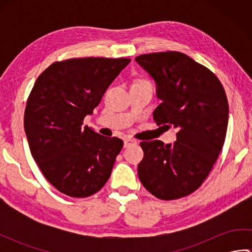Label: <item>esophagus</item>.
<instances>
[{
	"label": "esophagus",
	"mask_w": 252,
	"mask_h": 252,
	"mask_svg": "<svg viewBox=\"0 0 252 252\" xmlns=\"http://www.w3.org/2000/svg\"><path fill=\"white\" fill-rule=\"evenodd\" d=\"M136 141L135 140H132V138H126L125 141H123V147H130L132 145H136Z\"/></svg>",
	"instance_id": "1"
}]
</instances>
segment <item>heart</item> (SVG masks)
I'll list each match as a JSON object with an SVG mask.
<instances>
[{"instance_id":"b5f03b06","label":"heart","mask_w":252,"mask_h":252,"mask_svg":"<svg viewBox=\"0 0 252 252\" xmlns=\"http://www.w3.org/2000/svg\"><path fill=\"white\" fill-rule=\"evenodd\" d=\"M143 82H144V81H143Z\"/></svg>"}]
</instances>
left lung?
I'll list each match as a JSON object with an SVG mask.
<instances>
[{"label": "left lung", "instance_id": "obj_1", "mask_svg": "<svg viewBox=\"0 0 252 252\" xmlns=\"http://www.w3.org/2000/svg\"><path fill=\"white\" fill-rule=\"evenodd\" d=\"M135 61L156 83L161 103L154 111L155 121L178 129L173 144L141 143L144 158L138 178L159 199H178L202 184L224 145L225 91L215 73L183 53H152Z\"/></svg>", "mask_w": 252, "mask_h": 252}]
</instances>
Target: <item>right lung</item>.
<instances>
[{"mask_svg":"<svg viewBox=\"0 0 252 252\" xmlns=\"http://www.w3.org/2000/svg\"><path fill=\"white\" fill-rule=\"evenodd\" d=\"M130 62L72 58L52 63L36 79L27 100L25 132L34 161L63 194L89 197L108 181L123 142L83 126V119Z\"/></svg>","mask_w":252,"mask_h":252,"instance_id":"1","label":"right lung"}]
</instances>
